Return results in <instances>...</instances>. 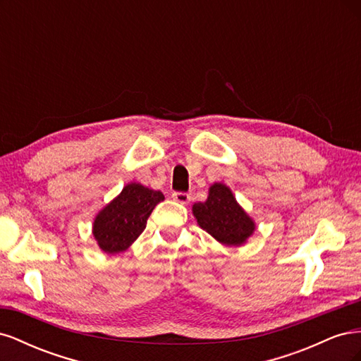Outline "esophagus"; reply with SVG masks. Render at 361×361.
Returning <instances> with one entry per match:
<instances>
[{"label":"esophagus","mask_w":361,"mask_h":361,"mask_svg":"<svg viewBox=\"0 0 361 361\" xmlns=\"http://www.w3.org/2000/svg\"><path fill=\"white\" fill-rule=\"evenodd\" d=\"M171 197H173V200H174V202H178V203H182V204H187V203H190V199H191V195H190L188 192H180V191H174V192L171 194Z\"/></svg>","instance_id":"1"}]
</instances>
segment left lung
Returning a JSON list of instances; mask_svg holds the SVG:
<instances>
[{"label":"left lung","mask_w":361,"mask_h":361,"mask_svg":"<svg viewBox=\"0 0 361 361\" xmlns=\"http://www.w3.org/2000/svg\"><path fill=\"white\" fill-rule=\"evenodd\" d=\"M202 228L226 245H241L253 233L255 223L243 211L232 191L223 183H214L204 203L192 206Z\"/></svg>","instance_id":"obj_1"}]
</instances>
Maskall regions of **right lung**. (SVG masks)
I'll use <instances>...</instances> for the list:
<instances>
[{"label": "right lung", "mask_w": 361, "mask_h": 361, "mask_svg": "<svg viewBox=\"0 0 361 361\" xmlns=\"http://www.w3.org/2000/svg\"><path fill=\"white\" fill-rule=\"evenodd\" d=\"M164 200L159 191L140 183H129L105 209L96 216L93 235L105 253H118L133 244L145 231L147 218Z\"/></svg>", "instance_id": "right-lung-1"}]
</instances>
